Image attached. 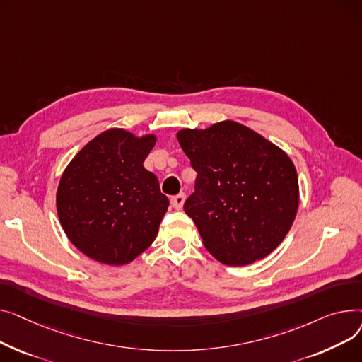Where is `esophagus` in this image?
<instances>
[{"instance_id": "1", "label": "esophagus", "mask_w": 362, "mask_h": 362, "mask_svg": "<svg viewBox=\"0 0 362 362\" xmlns=\"http://www.w3.org/2000/svg\"><path fill=\"white\" fill-rule=\"evenodd\" d=\"M184 202H185V194H184V193H180V194H177V196H174V197L171 199V204H173V207L177 209V210H180V209L182 207Z\"/></svg>"}]
</instances>
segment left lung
<instances>
[{
  "label": "left lung",
  "instance_id": "1",
  "mask_svg": "<svg viewBox=\"0 0 362 362\" xmlns=\"http://www.w3.org/2000/svg\"><path fill=\"white\" fill-rule=\"evenodd\" d=\"M177 139L197 173L184 211L209 252L228 266L269 256L286 237L300 203L289 156L235 121L185 129Z\"/></svg>",
  "mask_w": 362,
  "mask_h": 362
}]
</instances>
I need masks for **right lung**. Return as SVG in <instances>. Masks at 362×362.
I'll return each mask as SVG.
<instances>
[{
    "mask_svg": "<svg viewBox=\"0 0 362 362\" xmlns=\"http://www.w3.org/2000/svg\"><path fill=\"white\" fill-rule=\"evenodd\" d=\"M156 137L112 129L96 136L64 171L57 210L69 240L88 257L111 266L134 260L151 245L169 200L143 166Z\"/></svg>",
    "mask_w": 362,
    "mask_h": 362,
    "instance_id": "obj_1",
    "label": "right lung"
}]
</instances>
